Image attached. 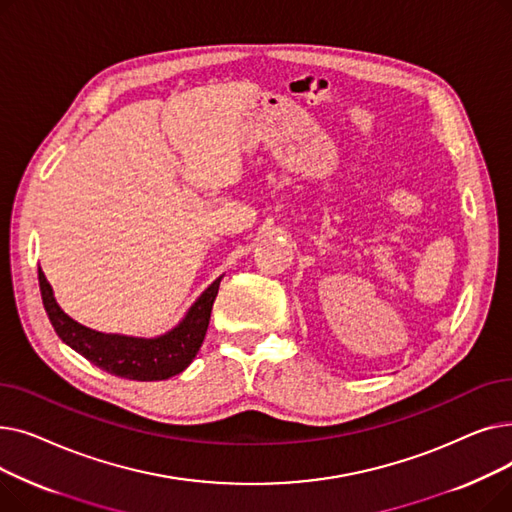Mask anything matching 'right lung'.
I'll return each mask as SVG.
<instances>
[{"mask_svg": "<svg viewBox=\"0 0 512 512\" xmlns=\"http://www.w3.org/2000/svg\"><path fill=\"white\" fill-rule=\"evenodd\" d=\"M222 278L224 276L213 280L201 292V297L170 332L155 338H137L124 334H103L78 324V321L62 311L56 297H53L51 284L39 267L43 307L62 342H66L78 355H83L103 371L137 382L168 380L193 363L203 344L211 307L215 297H218Z\"/></svg>", "mask_w": 512, "mask_h": 512, "instance_id": "1", "label": "right lung"}]
</instances>
